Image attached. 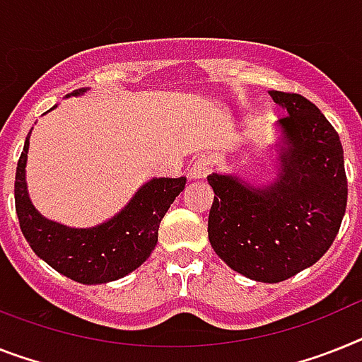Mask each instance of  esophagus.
Returning a JSON list of instances; mask_svg holds the SVG:
<instances>
[{
  "label": "esophagus",
  "mask_w": 362,
  "mask_h": 362,
  "mask_svg": "<svg viewBox=\"0 0 362 362\" xmlns=\"http://www.w3.org/2000/svg\"><path fill=\"white\" fill-rule=\"evenodd\" d=\"M211 170H213V160H211V157L202 155V157H198V159L188 166V175L194 179H199L205 177Z\"/></svg>",
  "instance_id": "esophagus-1"
}]
</instances>
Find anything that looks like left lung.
I'll return each mask as SVG.
<instances>
[{
	"label": "left lung",
	"instance_id": "1",
	"mask_svg": "<svg viewBox=\"0 0 362 362\" xmlns=\"http://www.w3.org/2000/svg\"><path fill=\"white\" fill-rule=\"evenodd\" d=\"M285 107L283 172L268 188L209 175L214 190L209 240L242 276L279 283L315 264L335 240L348 202L344 151L320 109L294 92L270 90Z\"/></svg>",
	"mask_w": 362,
	"mask_h": 362
}]
</instances>
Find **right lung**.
Instances as JSON below:
<instances>
[{
  "label": "right lung",
  "mask_w": 362,
  "mask_h": 362,
  "mask_svg": "<svg viewBox=\"0 0 362 362\" xmlns=\"http://www.w3.org/2000/svg\"><path fill=\"white\" fill-rule=\"evenodd\" d=\"M27 149L29 136L18 160L14 181L20 229L40 259L62 276L85 285L115 281L139 268L153 252L160 220L187 183V177L151 179L129 205L107 223L92 229H70L42 218L29 202L25 188Z\"/></svg>",
  "instance_id": "right-lung-1"
}]
</instances>
